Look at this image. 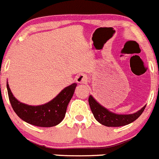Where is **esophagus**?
Returning <instances> with one entry per match:
<instances>
[{"mask_svg":"<svg viewBox=\"0 0 159 159\" xmlns=\"http://www.w3.org/2000/svg\"><path fill=\"white\" fill-rule=\"evenodd\" d=\"M76 81L79 83H84L87 81V76L84 74H79L76 76Z\"/></svg>","mask_w":159,"mask_h":159,"instance_id":"obj_1","label":"esophagus"}]
</instances>
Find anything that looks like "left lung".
<instances>
[{"mask_svg": "<svg viewBox=\"0 0 159 159\" xmlns=\"http://www.w3.org/2000/svg\"><path fill=\"white\" fill-rule=\"evenodd\" d=\"M89 104L93 114L96 120L101 125L107 127H120L132 123L138 119L144 111V108H141L138 112L132 114H117L111 112L106 108L97 103L92 96L89 97Z\"/></svg>", "mask_w": 159, "mask_h": 159, "instance_id": "1", "label": "left lung"}]
</instances>
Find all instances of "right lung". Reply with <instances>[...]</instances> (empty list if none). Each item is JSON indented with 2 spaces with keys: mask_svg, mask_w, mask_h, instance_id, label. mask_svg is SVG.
I'll use <instances>...</instances> for the list:
<instances>
[{
  "mask_svg": "<svg viewBox=\"0 0 159 159\" xmlns=\"http://www.w3.org/2000/svg\"><path fill=\"white\" fill-rule=\"evenodd\" d=\"M76 86V83L67 86L57 97L45 104L30 106L18 101L13 96L7 83L9 100L17 115L30 125L43 128L56 126L63 120Z\"/></svg>",
  "mask_w": 159,
  "mask_h": 159,
  "instance_id": "1",
  "label": "right lung"
}]
</instances>
